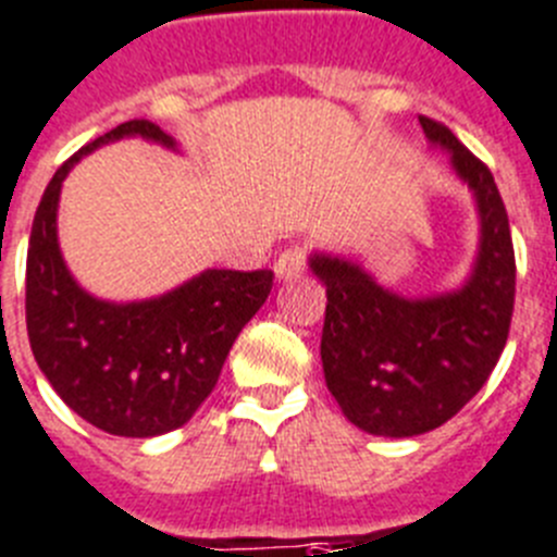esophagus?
Listing matches in <instances>:
<instances>
[{
	"mask_svg": "<svg viewBox=\"0 0 557 557\" xmlns=\"http://www.w3.org/2000/svg\"><path fill=\"white\" fill-rule=\"evenodd\" d=\"M302 272H306V249H302V246H292V249H285L283 255L274 260V274H277V280H283V283L297 280Z\"/></svg>",
	"mask_w": 557,
	"mask_h": 557,
	"instance_id": "obj_1",
	"label": "esophagus"
}]
</instances>
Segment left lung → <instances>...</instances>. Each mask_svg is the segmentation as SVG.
Listing matches in <instances>:
<instances>
[{"mask_svg": "<svg viewBox=\"0 0 557 557\" xmlns=\"http://www.w3.org/2000/svg\"><path fill=\"white\" fill-rule=\"evenodd\" d=\"M425 139L451 153L476 198L480 251L457 292L400 297L359 263L313 255L327 288L325 384L345 418L379 437H414L451 420L480 393L505 350L516 299V255L505 201L487 164L446 125L420 117Z\"/></svg>", "mask_w": 557, "mask_h": 557, "instance_id": "obj_1", "label": "left lung"}]
</instances>
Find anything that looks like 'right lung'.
Returning a JSON list of instances; mask_svg holds the SVG:
<instances>
[{"instance_id":"add662e5","label":"right lung","mask_w":557,"mask_h":557,"mask_svg":"<svg viewBox=\"0 0 557 557\" xmlns=\"http://www.w3.org/2000/svg\"><path fill=\"white\" fill-rule=\"evenodd\" d=\"M123 137L176 151L151 120H128L72 153L50 178L27 249V336L33 356L72 412L117 437H157L196 414L274 274L207 269L162 297L106 302L75 283L58 246V198L86 153Z\"/></svg>"}]
</instances>
